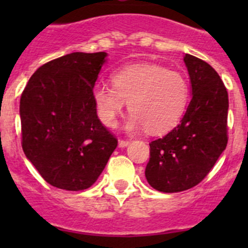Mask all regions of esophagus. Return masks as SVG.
Instances as JSON below:
<instances>
[{
  "label": "esophagus",
  "mask_w": 248,
  "mask_h": 248,
  "mask_svg": "<svg viewBox=\"0 0 248 248\" xmlns=\"http://www.w3.org/2000/svg\"><path fill=\"white\" fill-rule=\"evenodd\" d=\"M129 144H130V141H129V140L119 139V146H120V148H125V146H128Z\"/></svg>",
  "instance_id": "obj_1"
}]
</instances>
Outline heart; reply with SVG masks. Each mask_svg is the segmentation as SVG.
I'll return each mask as SVG.
<instances>
[{"instance_id":"obj_1","label":"heart","mask_w":248,"mask_h":248,"mask_svg":"<svg viewBox=\"0 0 248 248\" xmlns=\"http://www.w3.org/2000/svg\"><path fill=\"white\" fill-rule=\"evenodd\" d=\"M111 79L113 85L98 84L92 94L98 118L108 128L117 125L128 103V130L165 133L180 122L189 103V85L183 74L161 65H128Z\"/></svg>"}]
</instances>
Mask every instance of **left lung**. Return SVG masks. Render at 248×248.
<instances>
[{
    "instance_id": "1",
    "label": "left lung",
    "mask_w": 248,
    "mask_h": 248,
    "mask_svg": "<svg viewBox=\"0 0 248 248\" xmlns=\"http://www.w3.org/2000/svg\"><path fill=\"white\" fill-rule=\"evenodd\" d=\"M192 97L180 124L151 141L145 177L161 192H180L207 176L227 145L229 94L220 76L202 59L185 54Z\"/></svg>"
}]
</instances>
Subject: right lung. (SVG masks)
<instances>
[{
    "mask_svg": "<svg viewBox=\"0 0 248 248\" xmlns=\"http://www.w3.org/2000/svg\"><path fill=\"white\" fill-rule=\"evenodd\" d=\"M105 52H74L39 67L21 95L22 149L54 187H91L118 145L102 124L93 88Z\"/></svg>",
    "mask_w": 248,
    "mask_h": 248,
    "instance_id": "obj_1",
    "label": "right lung"
}]
</instances>
